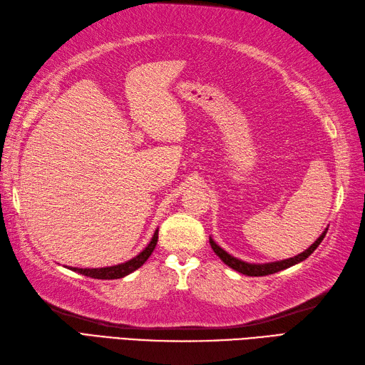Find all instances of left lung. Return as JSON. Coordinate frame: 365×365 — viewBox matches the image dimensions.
I'll list each match as a JSON object with an SVG mask.
<instances>
[{
	"mask_svg": "<svg viewBox=\"0 0 365 365\" xmlns=\"http://www.w3.org/2000/svg\"><path fill=\"white\" fill-rule=\"evenodd\" d=\"M327 231H328V228H327L325 231H323V232L320 234V237H319L317 240H315L309 248L304 250L303 253H299V255H297V256H294V257H289V259H282V261L265 262V264L245 262V261H242V259L234 257L232 255L228 253V251H225L220 245H217L215 240H214L212 237H209V244H210V247H212L214 253H215L218 257H220L226 265L231 267L232 270H236V272H239V273H242V274H247V277H265V274H272V273H277V272H281V270H286V269H289V267H292V265H295V264L303 262L304 259L309 257V256L314 253V251H315V248H317V247L320 245V242L323 240V237H325Z\"/></svg>",
	"mask_w": 365,
	"mask_h": 365,
	"instance_id": "1",
	"label": "left lung"
}]
</instances>
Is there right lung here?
I'll use <instances>...</instances> for the list:
<instances>
[{"label":"right lung","mask_w":365,"mask_h":365,"mask_svg":"<svg viewBox=\"0 0 365 365\" xmlns=\"http://www.w3.org/2000/svg\"><path fill=\"white\" fill-rule=\"evenodd\" d=\"M158 231L159 228L153 234V237L150 240V244L145 247L139 255L134 256L133 259H129L126 262H121L117 265H110V267H101V269H78V267H68L70 270L84 274V277H91L95 279H118V278H125L126 274L135 272L139 267H142L147 259L151 256L153 251L156 248L158 244ZM67 267V265H66Z\"/></svg>","instance_id":"obj_1"}]
</instances>
